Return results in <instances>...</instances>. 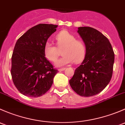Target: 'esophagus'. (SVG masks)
<instances>
[{"label": "esophagus", "mask_w": 125, "mask_h": 125, "mask_svg": "<svg viewBox=\"0 0 125 125\" xmlns=\"http://www.w3.org/2000/svg\"><path fill=\"white\" fill-rule=\"evenodd\" d=\"M65 69V68H62V69H58V71L59 72H62V71H64V70Z\"/></svg>", "instance_id": "obj_1"}]
</instances>
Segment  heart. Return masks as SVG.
Returning <instances> with one entry per match:
<instances>
[{
  "label": "heart",
  "mask_w": 125,
  "mask_h": 125,
  "mask_svg": "<svg viewBox=\"0 0 125 125\" xmlns=\"http://www.w3.org/2000/svg\"><path fill=\"white\" fill-rule=\"evenodd\" d=\"M57 46L59 49H64L63 56L55 62V66L62 67L73 63L80 62L85 55V45L82 41L78 40L76 37L67 31H62L56 36ZM44 53L46 58L54 62L58 56V49L53 43L48 41L44 46Z\"/></svg>",
  "instance_id": "1"
}]
</instances>
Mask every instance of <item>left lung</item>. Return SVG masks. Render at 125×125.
Masks as SVG:
<instances>
[{"instance_id":"left-lung-1","label":"left lung","mask_w":125,"mask_h":125,"mask_svg":"<svg viewBox=\"0 0 125 125\" xmlns=\"http://www.w3.org/2000/svg\"><path fill=\"white\" fill-rule=\"evenodd\" d=\"M77 32L85 45L86 52L69 83L78 94L90 97L101 93L110 82L114 53L108 39L96 29L79 27Z\"/></svg>"}]
</instances>
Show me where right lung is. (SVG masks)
Returning a JSON list of instances; mask_svg holds the SVG:
<instances>
[{
  "instance_id": "obj_1",
  "label": "right lung",
  "mask_w": 125,
  "mask_h": 125,
  "mask_svg": "<svg viewBox=\"0 0 125 125\" xmlns=\"http://www.w3.org/2000/svg\"><path fill=\"white\" fill-rule=\"evenodd\" d=\"M57 25L39 24L29 29L15 43L11 73L15 87L24 96L37 97L51 88L58 70L45 57L44 46Z\"/></svg>"
}]
</instances>
